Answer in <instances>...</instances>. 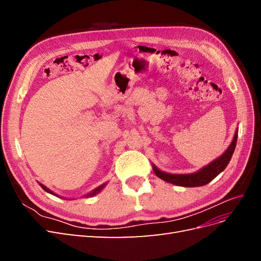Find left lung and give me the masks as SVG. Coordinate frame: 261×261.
Returning a JSON list of instances; mask_svg holds the SVG:
<instances>
[{
	"mask_svg": "<svg viewBox=\"0 0 261 261\" xmlns=\"http://www.w3.org/2000/svg\"><path fill=\"white\" fill-rule=\"evenodd\" d=\"M238 132L239 130L235 132L232 143L225 150V152L222 155H220L215 161H212L211 163L206 165V167L200 169L199 171L192 173V174H170V173L160 171L153 164L152 169H153L154 174L158 177H160L161 179L168 181V183L174 184L177 186L197 187V186L207 185L227 167V164L230 162L236 147V141H238Z\"/></svg>",
	"mask_w": 261,
	"mask_h": 261,
	"instance_id": "8db88e82",
	"label": "left lung"
}]
</instances>
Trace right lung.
Listing matches in <instances>:
<instances>
[{
	"mask_svg": "<svg viewBox=\"0 0 261 261\" xmlns=\"http://www.w3.org/2000/svg\"><path fill=\"white\" fill-rule=\"evenodd\" d=\"M40 186H41V187H42V188L44 189V191H45L46 193H50V194H52V195H55V194H54V193H53L52 191H50V189H49V188H46V187H45L44 185L40 184ZM105 186H106V184H102V185H100L99 187H97L96 189H94V191H92L91 193H89V194H88V195H87L86 197H91V196H94V195H97V194H98V193H99V192L101 191V189H102V188H103ZM55 196H57V195H55Z\"/></svg>",
	"mask_w": 261,
	"mask_h": 261,
	"instance_id": "add662e5",
	"label": "right lung"
}]
</instances>
